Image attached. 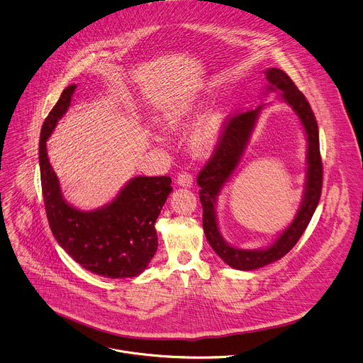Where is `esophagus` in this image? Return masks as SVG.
Segmentation results:
<instances>
[{"label": "esophagus", "mask_w": 363, "mask_h": 363, "mask_svg": "<svg viewBox=\"0 0 363 363\" xmlns=\"http://www.w3.org/2000/svg\"><path fill=\"white\" fill-rule=\"evenodd\" d=\"M192 182H194V179H192V175H191L189 172L182 171V172L178 174V178H177V184H178V185L185 186V188H191V186H192Z\"/></svg>", "instance_id": "esophagus-1"}]
</instances>
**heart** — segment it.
<instances>
[{
    "instance_id": "1",
    "label": "heart",
    "mask_w": 363,
    "mask_h": 363,
    "mask_svg": "<svg viewBox=\"0 0 363 363\" xmlns=\"http://www.w3.org/2000/svg\"><path fill=\"white\" fill-rule=\"evenodd\" d=\"M179 120L178 114H168L167 124L168 127H175ZM225 125V114L220 110H213L206 114L199 125L195 128L191 137V148L196 155H205L211 152L218 144Z\"/></svg>"
}]
</instances>
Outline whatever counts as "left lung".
I'll list each match as a JSON object with an SVG mask.
<instances>
[{
	"label": "left lung",
	"mask_w": 363,
	"mask_h": 363,
	"mask_svg": "<svg viewBox=\"0 0 363 363\" xmlns=\"http://www.w3.org/2000/svg\"><path fill=\"white\" fill-rule=\"evenodd\" d=\"M266 77L270 83L267 90L281 91L283 100L297 113L307 133L308 168L306 192L296 219L272 246L262 250H245L229 246L218 228L215 211L216 196L239 165L263 104L256 110H247L225 118L222 135L215 145L211 158L198 174L196 182L201 186L199 199L203 209L202 222L205 236L216 255L230 267L238 270H256L286 256L307 229L320 202L323 189V160L320 154L318 124L308 100L284 70L270 67L266 70Z\"/></svg>",
	"instance_id": "8db88e82"
}]
</instances>
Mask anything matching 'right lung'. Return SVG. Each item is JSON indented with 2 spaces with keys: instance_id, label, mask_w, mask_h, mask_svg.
Wrapping results in <instances>:
<instances>
[{
  "instance_id": "obj_1",
  "label": "right lung",
  "mask_w": 363,
  "mask_h": 363,
  "mask_svg": "<svg viewBox=\"0 0 363 363\" xmlns=\"http://www.w3.org/2000/svg\"><path fill=\"white\" fill-rule=\"evenodd\" d=\"M76 84L67 86L43 121L39 140V167L49 228L60 247L83 269L124 279L145 270L158 247L155 220L171 194L169 177H135L117 198L96 211L83 212L62 196L46 140L70 106Z\"/></svg>"
}]
</instances>
